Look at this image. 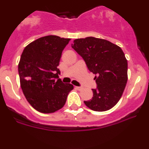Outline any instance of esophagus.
<instances>
[{
    "mask_svg": "<svg viewBox=\"0 0 149 149\" xmlns=\"http://www.w3.org/2000/svg\"><path fill=\"white\" fill-rule=\"evenodd\" d=\"M75 88H76V89H78V90H79V91L82 90V87H77V86H76V87H75Z\"/></svg>",
    "mask_w": 149,
    "mask_h": 149,
    "instance_id": "esophagus-1",
    "label": "esophagus"
}]
</instances>
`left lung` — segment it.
Here are the masks:
<instances>
[{
  "mask_svg": "<svg viewBox=\"0 0 149 149\" xmlns=\"http://www.w3.org/2000/svg\"><path fill=\"white\" fill-rule=\"evenodd\" d=\"M71 47L95 74L93 97L84 103L96 112L110 110L121 98L128 80V62L123 51L109 41L93 37L75 39Z\"/></svg>",
  "mask_w": 149,
  "mask_h": 149,
  "instance_id": "1",
  "label": "left lung"
}]
</instances>
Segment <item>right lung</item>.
Instances as JSON below:
<instances>
[{
  "label": "right lung",
  "instance_id": "right-lung-1",
  "mask_svg": "<svg viewBox=\"0 0 149 149\" xmlns=\"http://www.w3.org/2000/svg\"><path fill=\"white\" fill-rule=\"evenodd\" d=\"M71 39L49 35L28 44L21 54L19 67L21 87L27 101L36 110L52 113L60 110L73 89L62 82L57 69L62 51Z\"/></svg>",
  "mask_w": 149,
  "mask_h": 149
}]
</instances>
